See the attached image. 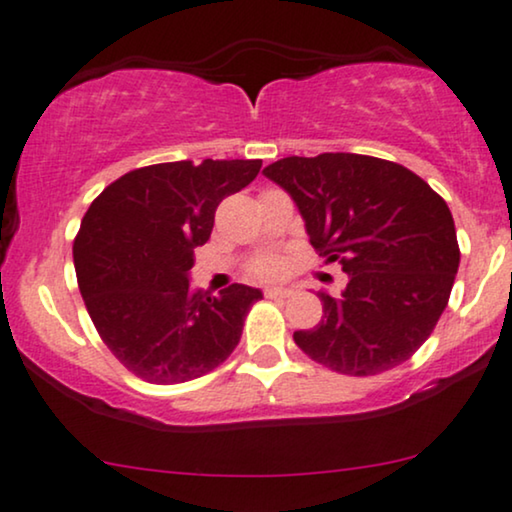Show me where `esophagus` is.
Listing matches in <instances>:
<instances>
[{
	"label": "esophagus",
	"mask_w": 512,
	"mask_h": 512,
	"mask_svg": "<svg viewBox=\"0 0 512 512\" xmlns=\"http://www.w3.org/2000/svg\"><path fill=\"white\" fill-rule=\"evenodd\" d=\"M264 295L271 297V299H283V297L295 295V290H292V288H267V290H264Z\"/></svg>",
	"instance_id": "34e87169"
}]
</instances>
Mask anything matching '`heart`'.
<instances>
[{
    "label": "heart",
    "instance_id": "obj_1",
    "mask_svg": "<svg viewBox=\"0 0 512 512\" xmlns=\"http://www.w3.org/2000/svg\"><path fill=\"white\" fill-rule=\"evenodd\" d=\"M252 271H255V276H260V278H276V276H281L283 262L278 260V257H262L260 262H255Z\"/></svg>",
    "mask_w": 512,
    "mask_h": 512
}]
</instances>
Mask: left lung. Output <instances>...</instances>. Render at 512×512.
Segmentation results:
<instances>
[{"label":"left lung","instance_id":"obj_1","mask_svg":"<svg viewBox=\"0 0 512 512\" xmlns=\"http://www.w3.org/2000/svg\"><path fill=\"white\" fill-rule=\"evenodd\" d=\"M262 173L295 201L313 248L349 276L337 297L318 290L323 320L297 330L295 344L351 377L410 360L431 337L459 269L447 203L412 170L365 154L288 156Z\"/></svg>","mask_w":512,"mask_h":512}]
</instances>
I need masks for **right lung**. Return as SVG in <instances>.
Instances as JSON below:
<instances>
[{"label":"right lung","mask_w":512,"mask_h":512,"mask_svg":"<svg viewBox=\"0 0 512 512\" xmlns=\"http://www.w3.org/2000/svg\"><path fill=\"white\" fill-rule=\"evenodd\" d=\"M260 159L156 163L112 182L86 210L74 269L107 349L149 384H182L224 363L241 342L260 288L194 290V248L210 238L224 196L260 173Z\"/></svg>","instance_id":"obj_1"}]
</instances>
